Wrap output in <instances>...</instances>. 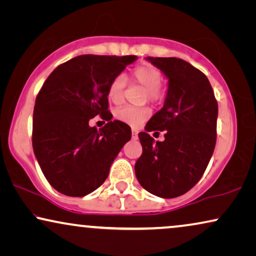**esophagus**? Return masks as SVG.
<instances>
[{
	"label": "esophagus",
	"instance_id": "34e87169",
	"mask_svg": "<svg viewBox=\"0 0 256 256\" xmlns=\"http://www.w3.org/2000/svg\"><path fill=\"white\" fill-rule=\"evenodd\" d=\"M138 138V131L132 130V139H137Z\"/></svg>",
	"mask_w": 256,
	"mask_h": 256
}]
</instances>
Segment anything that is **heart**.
Wrapping results in <instances>:
<instances>
[{"instance_id":"b5f03b06","label":"heart","mask_w":256,"mask_h":256,"mask_svg":"<svg viewBox=\"0 0 256 256\" xmlns=\"http://www.w3.org/2000/svg\"><path fill=\"white\" fill-rule=\"evenodd\" d=\"M134 78L142 84L146 90L150 100L156 102L162 98V92H160L159 86L162 80V74L156 66H150V64H144L136 68L134 71ZM126 86V77L125 74H119L111 80L110 85L108 88V100L114 103H120L124 98V90ZM151 111L148 108H134V106H122L119 108L114 112V117L125 124L134 126L137 128L142 124L146 119L150 117Z\"/></svg>"}]
</instances>
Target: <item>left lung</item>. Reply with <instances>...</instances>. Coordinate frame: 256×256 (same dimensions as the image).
I'll use <instances>...</instances> for the list:
<instances>
[{
  "label": "left lung",
  "instance_id": "obj_1",
  "mask_svg": "<svg viewBox=\"0 0 256 256\" xmlns=\"http://www.w3.org/2000/svg\"><path fill=\"white\" fill-rule=\"evenodd\" d=\"M145 60L168 85L162 108L138 134L142 153L134 172L148 192L170 199L185 194L205 172L216 148L218 103L208 78L186 60ZM152 130H166V140L154 142L148 134Z\"/></svg>",
  "mask_w": 256,
  "mask_h": 256
}]
</instances>
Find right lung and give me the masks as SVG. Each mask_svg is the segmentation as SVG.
<instances>
[{"label": "right lung", "instance_id": "obj_1", "mask_svg": "<svg viewBox=\"0 0 256 256\" xmlns=\"http://www.w3.org/2000/svg\"><path fill=\"white\" fill-rule=\"evenodd\" d=\"M137 56L82 54L57 66L34 108L32 148L44 176L68 196H84L108 178L111 164L131 139V128L111 120L108 88ZM100 114V132L88 125Z\"/></svg>", "mask_w": 256, "mask_h": 256}]
</instances>
